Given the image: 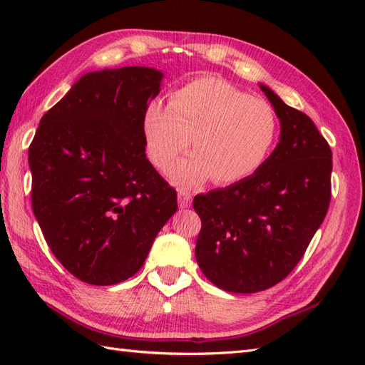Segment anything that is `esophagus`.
Wrapping results in <instances>:
<instances>
[{"mask_svg":"<svg viewBox=\"0 0 365 365\" xmlns=\"http://www.w3.org/2000/svg\"><path fill=\"white\" fill-rule=\"evenodd\" d=\"M191 205V195L185 190H178V207L187 208Z\"/></svg>","mask_w":365,"mask_h":365,"instance_id":"34e87169","label":"esophagus"}]
</instances>
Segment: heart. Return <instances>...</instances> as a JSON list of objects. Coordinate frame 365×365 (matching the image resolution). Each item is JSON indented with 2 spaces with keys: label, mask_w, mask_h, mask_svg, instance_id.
<instances>
[{
  "label": "heart",
  "mask_w": 365,
  "mask_h": 365,
  "mask_svg": "<svg viewBox=\"0 0 365 365\" xmlns=\"http://www.w3.org/2000/svg\"><path fill=\"white\" fill-rule=\"evenodd\" d=\"M143 130L155 166L169 170L188 149L196 152L173 173L180 185L242 182L263 166L277 138V120L265 100L250 97L215 76L175 89L169 103L145 108Z\"/></svg>",
  "instance_id": "heart-1"
}]
</instances>
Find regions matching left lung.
Listing matches in <instances>:
<instances>
[{"label": "left lung", "instance_id": "1", "mask_svg": "<svg viewBox=\"0 0 365 365\" xmlns=\"http://www.w3.org/2000/svg\"><path fill=\"white\" fill-rule=\"evenodd\" d=\"M281 122L263 166L242 182L197 195L196 260L230 293L267 290L292 273L327 216L332 152L312 119L260 84Z\"/></svg>", "mask_w": 365, "mask_h": 365}]
</instances>
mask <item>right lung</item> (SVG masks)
Wrapping results in <instances>:
<instances>
[{
	"mask_svg": "<svg viewBox=\"0 0 365 365\" xmlns=\"http://www.w3.org/2000/svg\"><path fill=\"white\" fill-rule=\"evenodd\" d=\"M161 78L150 67L83 75L29 145L36 220L54 257L83 282L133 276L177 210L175 190L145 157L143 119Z\"/></svg>",
	"mask_w": 365,
	"mask_h": 365,
	"instance_id": "add662e5",
	"label": "right lung"
}]
</instances>
